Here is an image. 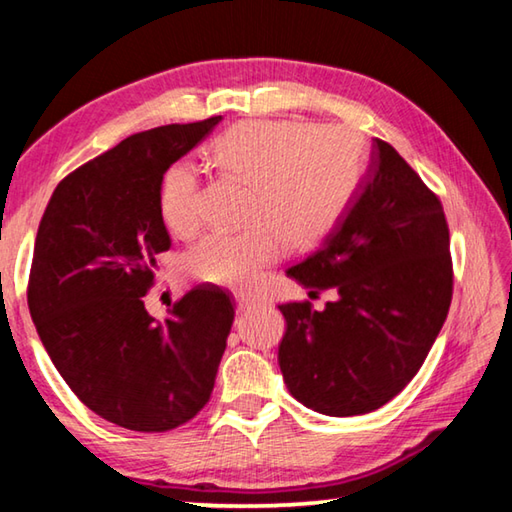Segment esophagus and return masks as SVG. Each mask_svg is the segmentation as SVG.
<instances>
[{
	"mask_svg": "<svg viewBox=\"0 0 512 512\" xmlns=\"http://www.w3.org/2000/svg\"><path fill=\"white\" fill-rule=\"evenodd\" d=\"M257 305H262V302H259L257 298L248 296V293H237V309L239 311H248V309H253Z\"/></svg>",
	"mask_w": 512,
	"mask_h": 512,
	"instance_id": "esophagus-1",
	"label": "esophagus"
}]
</instances>
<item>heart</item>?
I'll list each match as a JSON object with an SVG mask.
<instances>
[{
  "instance_id": "b5f03b06",
  "label": "heart",
  "mask_w": 512,
  "mask_h": 512,
  "mask_svg": "<svg viewBox=\"0 0 512 512\" xmlns=\"http://www.w3.org/2000/svg\"><path fill=\"white\" fill-rule=\"evenodd\" d=\"M216 167L253 185L241 232H207L185 255V268L203 282L250 287L280 257L282 241L309 248L323 239L352 201L361 180L357 135L339 126L293 121H246L210 146ZM201 178L192 162H173L160 183V214L176 235L198 225Z\"/></svg>"
}]
</instances>
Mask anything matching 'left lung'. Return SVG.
Masks as SVG:
<instances>
[{
	"label": "left lung",
	"instance_id": "1",
	"mask_svg": "<svg viewBox=\"0 0 512 512\" xmlns=\"http://www.w3.org/2000/svg\"><path fill=\"white\" fill-rule=\"evenodd\" d=\"M289 277L336 300L280 305L277 361L307 409L348 418L391 402L415 377L452 302L449 228L438 196L391 144L375 140L341 219Z\"/></svg>",
	"mask_w": 512,
	"mask_h": 512
}]
</instances>
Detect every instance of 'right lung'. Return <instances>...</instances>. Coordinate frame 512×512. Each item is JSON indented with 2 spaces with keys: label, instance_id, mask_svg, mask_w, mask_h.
<instances>
[{
  "label": "right lung",
  "instance_id": "right-lung-1",
  "mask_svg": "<svg viewBox=\"0 0 512 512\" xmlns=\"http://www.w3.org/2000/svg\"><path fill=\"white\" fill-rule=\"evenodd\" d=\"M221 117L126 137L69 173L42 214L29 311L49 359L76 397L131 431L176 429L210 400L235 305L196 287L155 320L144 307L158 253L164 171Z\"/></svg>",
  "mask_w": 512,
  "mask_h": 512
}]
</instances>
